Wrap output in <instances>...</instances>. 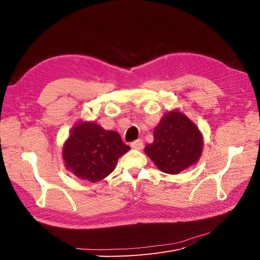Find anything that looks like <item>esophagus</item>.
I'll list each match as a JSON object with an SVG mask.
<instances>
[{"instance_id":"obj_1","label":"esophagus","mask_w":260,"mask_h":260,"mask_svg":"<svg viewBox=\"0 0 260 260\" xmlns=\"http://www.w3.org/2000/svg\"><path fill=\"white\" fill-rule=\"evenodd\" d=\"M131 147L135 148V149H138V151H140V149L143 148V141L142 140L135 141V142L131 143Z\"/></svg>"}]
</instances>
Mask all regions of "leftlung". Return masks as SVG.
Instances as JSON below:
<instances>
[{"label": "left lung", "mask_w": 260, "mask_h": 260, "mask_svg": "<svg viewBox=\"0 0 260 260\" xmlns=\"http://www.w3.org/2000/svg\"><path fill=\"white\" fill-rule=\"evenodd\" d=\"M153 143L145 154L165 174L178 175L198 162L204 140L199 127L180 109L168 111L154 128Z\"/></svg>", "instance_id": "8db88e82"}]
</instances>
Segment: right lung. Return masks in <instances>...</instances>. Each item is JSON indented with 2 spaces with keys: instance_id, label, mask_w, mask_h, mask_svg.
<instances>
[{
  "instance_id": "1",
  "label": "right lung",
  "mask_w": 260,
  "mask_h": 260,
  "mask_svg": "<svg viewBox=\"0 0 260 260\" xmlns=\"http://www.w3.org/2000/svg\"><path fill=\"white\" fill-rule=\"evenodd\" d=\"M129 149L118 132L80 120L70 130L61 156L66 169L75 177L95 183L112 174L119 157Z\"/></svg>"
}]
</instances>
